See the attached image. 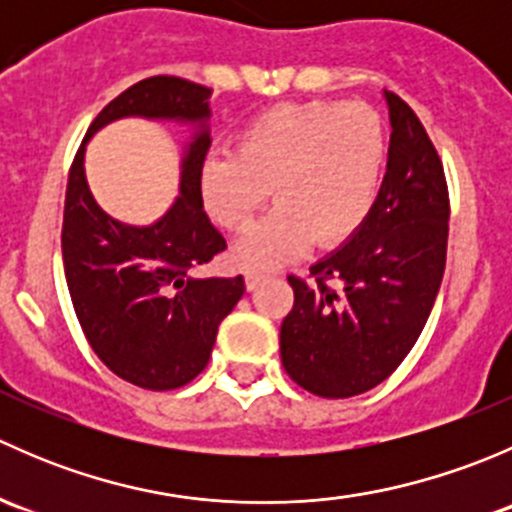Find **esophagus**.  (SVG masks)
Segmentation results:
<instances>
[{"label": "esophagus", "instance_id": "obj_1", "mask_svg": "<svg viewBox=\"0 0 512 512\" xmlns=\"http://www.w3.org/2000/svg\"><path fill=\"white\" fill-rule=\"evenodd\" d=\"M265 272H260V270H245V282H247V289H255V287H260L262 282H265Z\"/></svg>", "mask_w": 512, "mask_h": 512}]
</instances>
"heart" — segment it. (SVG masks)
Masks as SVG:
<instances>
[{"instance_id": "1", "label": "heart", "mask_w": 512, "mask_h": 512, "mask_svg": "<svg viewBox=\"0 0 512 512\" xmlns=\"http://www.w3.org/2000/svg\"><path fill=\"white\" fill-rule=\"evenodd\" d=\"M386 156L384 116L369 103H277L242 126L235 153L205 160L200 188L232 232L252 223L272 188L277 208L235 247L242 267L272 270L312 240L324 250L352 240L379 198Z\"/></svg>"}]
</instances>
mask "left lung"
<instances>
[{
    "label": "left lung",
    "instance_id": "1",
    "mask_svg": "<svg viewBox=\"0 0 512 512\" xmlns=\"http://www.w3.org/2000/svg\"><path fill=\"white\" fill-rule=\"evenodd\" d=\"M391 148L364 227L307 280L289 275L292 312L280 329L282 366L322 399H349L389 379L428 322L448 247L441 156L409 103L386 91Z\"/></svg>",
    "mask_w": 512,
    "mask_h": 512
}]
</instances>
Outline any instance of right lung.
Masks as SVG:
<instances>
[{"mask_svg": "<svg viewBox=\"0 0 512 512\" xmlns=\"http://www.w3.org/2000/svg\"><path fill=\"white\" fill-rule=\"evenodd\" d=\"M210 89L180 76H151L118 94L94 118L69 170L61 225L66 285L98 359L116 376L148 391L190 384L208 366L220 322L245 292L237 277H195L225 250V237L203 210L208 131L183 160L180 198L148 227L103 213L86 185L84 146L123 116L205 121Z\"/></svg>", "mask_w": 512, "mask_h": 512, "instance_id": "1", "label": "right lung"}]
</instances>
